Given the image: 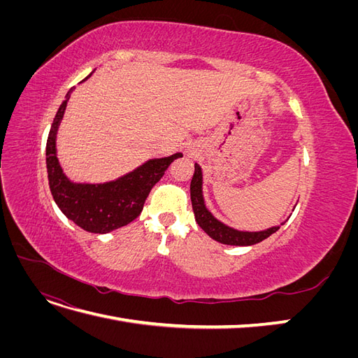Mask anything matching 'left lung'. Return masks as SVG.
I'll return each mask as SVG.
<instances>
[{
    "instance_id": "obj_1",
    "label": "left lung",
    "mask_w": 358,
    "mask_h": 358,
    "mask_svg": "<svg viewBox=\"0 0 358 358\" xmlns=\"http://www.w3.org/2000/svg\"><path fill=\"white\" fill-rule=\"evenodd\" d=\"M194 169L196 170H194V176L191 179V188H189L194 216H196V221L204 230V233H208V236L212 237L213 241L224 245L249 246L267 239L270 234L276 233L280 229V225H284L282 222L280 225L270 227V229L262 230V231H242V230L233 229V227L225 225L220 220H216L204 204L201 167L196 162V164H194Z\"/></svg>"
}]
</instances>
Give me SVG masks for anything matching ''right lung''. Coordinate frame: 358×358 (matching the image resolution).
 Segmentation results:
<instances>
[{
  "label": "right lung",
  "mask_w": 358,
  "mask_h": 358,
  "mask_svg": "<svg viewBox=\"0 0 358 358\" xmlns=\"http://www.w3.org/2000/svg\"><path fill=\"white\" fill-rule=\"evenodd\" d=\"M91 74L82 82L90 79ZM71 91L67 92L66 100L59 106L48 137L46 166L49 188L58 208L70 221L90 233L106 234L137 218L150 189L164 176V171L173 159L182 157V154L148 159L142 166L115 180L103 183L73 182L64 173L57 154L58 128L66 113Z\"/></svg>",
  "instance_id": "1"
}]
</instances>
